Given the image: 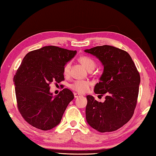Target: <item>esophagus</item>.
Returning <instances> with one entry per match:
<instances>
[{
    "label": "esophagus",
    "mask_w": 156,
    "mask_h": 156,
    "mask_svg": "<svg viewBox=\"0 0 156 156\" xmlns=\"http://www.w3.org/2000/svg\"><path fill=\"white\" fill-rule=\"evenodd\" d=\"M74 97L75 98H78L79 97H80V96H81L80 94H79L78 93H74Z\"/></svg>",
    "instance_id": "esophagus-1"
}]
</instances>
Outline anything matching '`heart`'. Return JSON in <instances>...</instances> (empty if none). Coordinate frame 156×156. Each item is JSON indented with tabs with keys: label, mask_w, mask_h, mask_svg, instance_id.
Returning <instances> with one entry per match:
<instances>
[{
	"label": "heart",
	"mask_w": 156,
	"mask_h": 156,
	"mask_svg": "<svg viewBox=\"0 0 156 156\" xmlns=\"http://www.w3.org/2000/svg\"><path fill=\"white\" fill-rule=\"evenodd\" d=\"M80 62L82 63L84 67L88 70L90 69H94L96 67V62L92 58L89 56L84 55L80 58ZM69 68H70V63L68 62L66 64L64 69H63V73L65 76H67L69 74ZM90 86V82L87 80H76L72 84H70V88L78 93H85L87 92Z\"/></svg>",
	"instance_id": "obj_1"
}]
</instances>
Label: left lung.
<instances>
[{
	"label": "left lung",
	"mask_w": 156,
	"mask_h": 156,
	"mask_svg": "<svg viewBox=\"0 0 156 156\" xmlns=\"http://www.w3.org/2000/svg\"><path fill=\"white\" fill-rule=\"evenodd\" d=\"M85 52L96 56L104 66L94 92L106 94L104 102L88 95L86 119L96 130H117L130 120L137 105L140 75L127 51L111 45L97 46Z\"/></svg>",
	"instance_id": "obj_1"
}]
</instances>
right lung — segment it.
<instances>
[{
    "label": "right lung",
    "instance_id": "add662e5",
    "mask_svg": "<svg viewBox=\"0 0 156 156\" xmlns=\"http://www.w3.org/2000/svg\"><path fill=\"white\" fill-rule=\"evenodd\" d=\"M76 53L49 45L29 52L23 58L13 82L19 111L33 127L47 131L60 122L74 94L64 88L53 97L49 84L64 80L63 69Z\"/></svg>",
    "mask_w": 156,
    "mask_h": 156
}]
</instances>
